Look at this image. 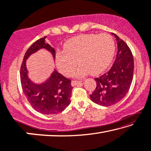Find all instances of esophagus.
Segmentation results:
<instances>
[{
    "instance_id": "obj_1",
    "label": "esophagus",
    "mask_w": 151,
    "mask_h": 151,
    "mask_svg": "<svg viewBox=\"0 0 151 151\" xmlns=\"http://www.w3.org/2000/svg\"><path fill=\"white\" fill-rule=\"evenodd\" d=\"M82 81H73L71 82V85L72 86H75V85H77L78 84H79V83H81Z\"/></svg>"
}]
</instances>
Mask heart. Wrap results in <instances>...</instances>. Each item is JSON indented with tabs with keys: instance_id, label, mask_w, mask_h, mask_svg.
<instances>
[{
	"instance_id": "obj_1",
	"label": "heart",
	"mask_w": 151,
	"mask_h": 151,
	"mask_svg": "<svg viewBox=\"0 0 151 151\" xmlns=\"http://www.w3.org/2000/svg\"><path fill=\"white\" fill-rule=\"evenodd\" d=\"M115 51V42L109 34L81 35L65 42L64 52L56 55L58 68L65 76H71L77 62L81 64L75 74L81 77L91 73L97 75L109 66Z\"/></svg>"
}]
</instances>
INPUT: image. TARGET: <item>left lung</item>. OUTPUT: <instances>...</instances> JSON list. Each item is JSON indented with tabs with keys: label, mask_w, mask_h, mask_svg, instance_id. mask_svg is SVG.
Wrapping results in <instances>:
<instances>
[{
	"label": "left lung",
	"mask_w": 151,
	"mask_h": 151,
	"mask_svg": "<svg viewBox=\"0 0 151 151\" xmlns=\"http://www.w3.org/2000/svg\"><path fill=\"white\" fill-rule=\"evenodd\" d=\"M117 53L111 69L95 78L96 88L90 95L91 101L104 106L118 103L125 97L131 86L134 76V58L129 47L115 34Z\"/></svg>",
	"instance_id": "left-lung-1"
}]
</instances>
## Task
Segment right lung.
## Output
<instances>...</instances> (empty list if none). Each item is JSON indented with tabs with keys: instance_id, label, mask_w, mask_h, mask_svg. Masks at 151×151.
<instances>
[{
	"instance_id": "right-lung-1",
	"label": "right lung",
	"mask_w": 151,
	"mask_h": 151,
	"mask_svg": "<svg viewBox=\"0 0 151 151\" xmlns=\"http://www.w3.org/2000/svg\"><path fill=\"white\" fill-rule=\"evenodd\" d=\"M46 37L37 40L26 51L20 68V80L24 95L33 109L44 114H54L63 111L70 104L73 88L71 81L55 69L48 79L37 84L29 78L26 68V60L39 49H47L55 60V51L46 42Z\"/></svg>"
}]
</instances>
